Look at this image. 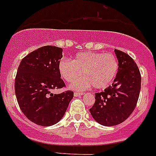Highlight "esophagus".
I'll return each instance as SVG.
<instances>
[{
    "label": "esophagus",
    "mask_w": 156,
    "mask_h": 156,
    "mask_svg": "<svg viewBox=\"0 0 156 156\" xmlns=\"http://www.w3.org/2000/svg\"><path fill=\"white\" fill-rule=\"evenodd\" d=\"M83 94H84V92H78V91H76V92H74V96H80V95H83Z\"/></svg>",
    "instance_id": "obj_1"
}]
</instances>
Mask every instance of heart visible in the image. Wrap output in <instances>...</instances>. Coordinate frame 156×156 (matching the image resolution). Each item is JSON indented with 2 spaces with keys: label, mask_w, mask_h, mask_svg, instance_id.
Returning a JSON list of instances; mask_svg holds the SVG:
<instances>
[{
  "label": "heart",
  "mask_w": 156,
  "mask_h": 156,
  "mask_svg": "<svg viewBox=\"0 0 156 156\" xmlns=\"http://www.w3.org/2000/svg\"><path fill=\"white\" fill-rule=\"evenodd\" d=\"M58 69L61 78L69 83H74L83 73L84 77L73 84L74 89H86L91 86L104 89L116 78L119 63L112 53L82 52L76 54L72 60L61 59Z\"/></svg>",
  "instance_id": "1"
}]
</instances>
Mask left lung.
<instances>
[{
  "mask_svg": "<svg viewBox=\"0 0 156 156\" xmlns=\"http://www.w3.org/2000/svg\"><path fill=\"white\" fill-rule=\"evenodd\" d=\"M119 63L118 73L112 86L95 93L90 112L98 123L113 126L125 121L135 109L141 90V73L133 58L115 49Z\"/></svg>",
  "mask_w": 156,
  "mask_h": 156,
  "instance_id": "1",
  "label": "left lung"
}]
</instances>
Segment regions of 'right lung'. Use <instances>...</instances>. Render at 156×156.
Wrapping results in <instances>:
<instances>
[{"label":"right lung","instance_id":"obj_1","mask_svg":"<svg viewBox=\"0 0 156 156\" xmlns=\"http://www.w3.org/2000/svg\"><path fill=\"white\" fill-rule=\"evenodd\" d=\"M61 57V48L44 46L27 55L18 68L14 86L17 101L23 113L39 126L57 123L73 97L72 90L52 93L66 87L58 69Z\"/></svg>","mask_w":156,"mask_h":156}]
</instances>
